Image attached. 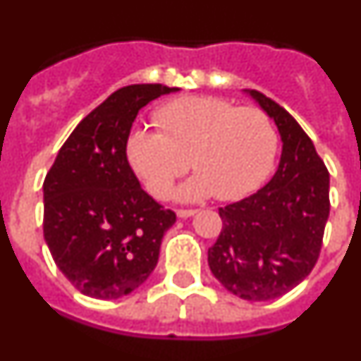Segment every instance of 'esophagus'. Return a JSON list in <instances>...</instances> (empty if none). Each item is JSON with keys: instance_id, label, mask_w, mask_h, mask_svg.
Segmentation results:
<instances>
[{"instance_id": "34e87169", "label": "esophagus", "mask_w": 361, "mask_h": 361, "mask_svg": "<svg viewBox=\"0 0 361 361\" xmlns=\"http://www.w3.org/2000/svg\"><path fill=\"white\" fill-rule=\"evenodd\" d=\"M197 213V209H177L178 219H188V216H193Z\"/></svg>"}]
</instances>
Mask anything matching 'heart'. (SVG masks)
Listing matches in <instances>:
<instances>
[{
    "mask_svg": "<svg viewBox=\"0 0 361 361\" xmlns=\"http://www.w3.org/2000/svg\"><path fill=\"white\" fill-rule=\"evenodd\" d=\"M159 132L133 130L126 159L153 197L164 199L190 161L197 173L177 190L180 202L238 200L264 183L275 164L279 133L266 111L226 99L191 95L162 104Z\"/></svg>",
    "mask_w": 361,
    "mask_h": 361,
    "instance_id": "heart-1",
    "label": "heart"
}]
</instances>
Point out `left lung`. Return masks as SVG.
Listing matches in <instances>:
<instances>
[{
	"label": "left lung",
	"instance_id": "obj_1",
	"mask_svg": "<svg viewBox=\"0 0 361 361\" xmlns=\"http://www.w3.org/2000/svg\"><path fill=\"white\" fill-rule=\"evenodd\" d=\"M275 121L279 168L251 197L219 209L222 231L208 250L213 276L250 302L286 295L311 273L329 219V171L295 117L257 90H244Z\"/></svg>",
	"mask_w": 361,
	"mask_h": 361
}]
</instances>
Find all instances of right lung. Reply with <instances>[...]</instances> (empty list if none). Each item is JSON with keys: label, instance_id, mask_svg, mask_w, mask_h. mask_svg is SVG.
<instances>
[{"label": "right lung", "instance_id": "right-lung-1", "mask_svg": "<svg viewBox=\"0 0 361 361\" xmlns=\"http://www.w3.org/2000/svg\"><path fill=\"white\" fill-rule=\"evenodd\" d=\"M119 88L75 126L43 183V235L54 262L82 295L117 300L148 280L175 213L141 188L126 139L142 106L177 92Z\"/></svg>", "mask_w": 361, "mask_h": 361}]
</instances>
